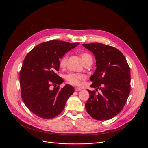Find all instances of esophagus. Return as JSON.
Instances as JSON below:
<instances>
[{
    "label": "esophagus",
    "mask_w": 148,
    "mask_h": 148,
    "mask_svg": "<svg viewBox=\"0 0 148 148\" xmlns=\"http://www.w3.org/2000/svg\"><path fill=\"white\" fill-rule=\"evenodd\" d=\"M81 90V89L80 88H78V87H75V91H79Z\"/></svg>",
    "instance_id": "34e87169"
}]
</instances>
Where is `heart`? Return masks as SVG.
Wrapping results in <instances>:
<instances>
[{"mask_svg":"<svg viewBox=\"0 0 148 148\" xmlns=\"http://www.w3.org/2000/svg\"><path fill=\"white\" fill-rule=\"evenodd\" d=\"M81 58L84 62V64L86 62L91 60L92 61V57L91 56L87 54V53H82L81 54ZM68 60V56L67 54H65L61 58L60 60L59 65L60 67L61 68H64L67 66V62ZM84 75L82 74H75V73H70L69 74H67L65 76V79L66 81L71 85L74 86H78L80 84V81L82 79L84 78Z\"/></svg>","mask_w":148,"mask_h":148,"instance_id":"1","label":"heart"}]
</instances>
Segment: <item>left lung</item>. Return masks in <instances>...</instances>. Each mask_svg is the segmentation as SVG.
Here are the masks:
<instances>
[{"instance_id":"left-lung-1","label":"left lung","mask_w":148,"mask_h":148,"mask_svg":"<svg viewBox=\"0 0 148 148\" xmlns=\"http://www.w3.org/2000/svg\"><path fill=\"white\" fill-rule=\"evenodd\" d=\"M96 59L97 69L90 79V86L99 89L87 90L90 98L85 104L88 114L94 119H110L118 114L127 101L131 90V72L123 54L117 49L102 43L82 44Z\"/></svg>"}]
</instances>
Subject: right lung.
I'll return each mask as SVG.
<instances>
[{
    "label": "right lung",
    "mask_w": 148,
    "mask_h": 148,
    "mask_svg": "<svg viewBox=\"0 0 148 148\" xmlns=\"http://www.w3.org/2000/svg\"><path fill=\"white\" fill-rule=\"evenodd\" d=\"M79 44L51 40L38 45L26 56L19 75L21 95L26 106L34 114L50 119L64 110L74 88L69 84L60 88L64 80L57 74L59 62ZM51 85L55 87L53 90Z\"/></svg>",
    "instance_id": "obj_1"
}]
</instances>
